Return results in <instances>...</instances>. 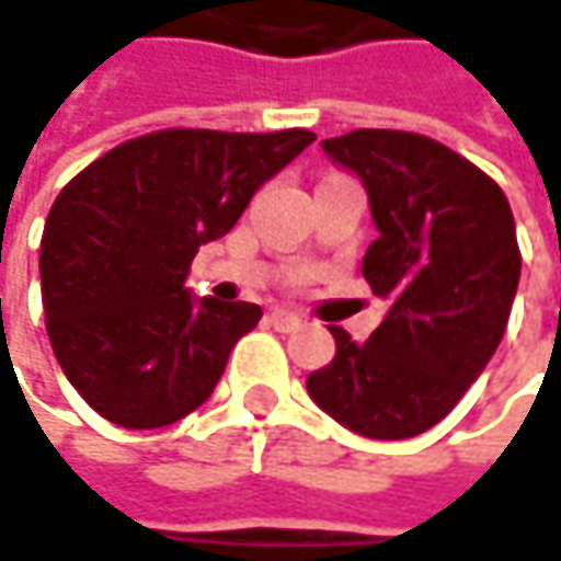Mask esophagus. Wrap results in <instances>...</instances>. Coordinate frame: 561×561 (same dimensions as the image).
I'll list each match as a JSON object with an SVG mask.
<instances>
[{
	"instance_id": "esophagus-1",
	"label": "esophagus",
	"mask_w": 561,
	"mask_h": 561,
	"mask_svg": "<svg viewBox=\"0 0 561 561\" xmlns=\"http://www.w3.org/2000/svg\"><path fill=\"white\" fill-rule=\"evenodd\" d=\"M267 319H271V324H274L277 331H294V328H299V322H302L296 312H290V309H277V306L267 312Z\"/></svg>"
}]
</instances>
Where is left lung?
<instances>
[{
	"instance_id": "1",
	"label": "left lung",
	"mask_w": 561,
	"mask_h": 561,
	"mask_svg": "<svg viewBox=\"0 0 561 561\" xmlns=\"http://www.w3.org/2000/svg\"><path fill=\"white\" fill-rule=\"evenodd\" d=\"M322 148L369 192L378 239L363 277L391 309L363 344L331 328L337 353L306 388L353 433L410 438L451 413L505 334L515 217L492 176L426 135L356 128Z\"/></svg>"
}]
</instances>
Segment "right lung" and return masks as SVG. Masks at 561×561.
I'll return each instance as SVG.
<instances>
[{
	"label": "right lung",
	"instance_id": "obj_1",
	"mask_svg": "<svg viewBox=\"0 0 561 561\" xmlns=\"http://www.w3.org/2000/svg\"><path fill=\"white\" fill-rule=\"evenodd\" d=\"M312 141L309 128H160L62 185L41 239L43 316L71 388L103 420L160 430L208 401L262 309L195 299L192 259Z\"/></svg>",
	"mask_w": 561,
	"mask_h": 561
}]
</instances>
